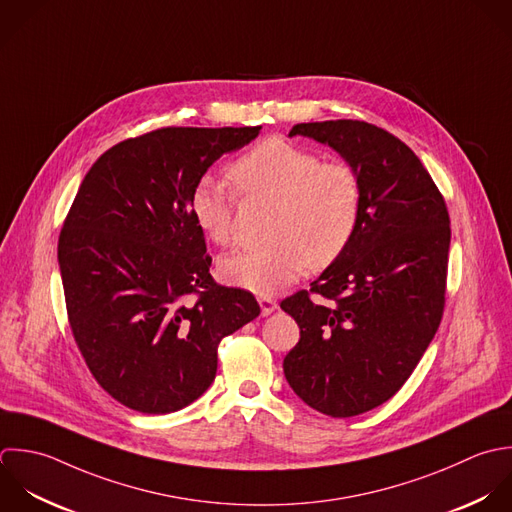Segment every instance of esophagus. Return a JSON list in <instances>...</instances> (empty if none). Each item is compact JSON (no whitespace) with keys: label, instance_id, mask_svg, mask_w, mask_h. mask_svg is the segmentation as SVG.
Masks as SVG:
<instances>
[{"label":"esophagus","instance_id":"esophagus-1","mask_svg":"<svg viewBox=\"0 0 512 512\" xmlns=\"http://www.w3.org/2000/svg\"><path fill=\"white\" fill-rule=\"evenodd\" d=\"M259 307H261V315L263 317H267V315H271L273 311H277V301L275 299H271V297H259Z\"/></svg>","mask_w":512,"mask_h":512}]
</instances>
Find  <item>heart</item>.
<instances>
[{"instance_id": "b5f03b06", "label": "heart", "mask_w": 512, "mask_h": 512, "mask_svg": "<svg viewBox=\"0 0 512 512\" xmlns=\"http://www.w3.org/2000/svg\"><path fill=\"white\" fill-rule=\"evenodd\" d=\"M237 191L273 199L269 243L243 247L221 259V275L247 291L271 295L293 283L303 269H325L349 247L361 215V181L343 161L321 157L297 143L269 137L253 145L229 167ZM235 195L203 175L189 211L197 227L215 243L231 241Z\"/></svg>"}]
</instances>
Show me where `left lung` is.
Masks as SVG:
<instances>
[{
  "label": "left lung",
  "mask_w": 512,
  "mask_h": 512,
  "mask_svg": "<svg viewBox=\"0 0 512 512\" xmlns=\"http://www.w3.org/2000/svg\"><path fill=\"white\" fill-rule=\"evenodd\" d=\"M337 151L361 181V215L345 253L281 303L299 329L285 379L311 409L355 417L389 401L433 341L445 307L449 213L421 159L365 121L299 123Z\"/></svg>",
  "instance_id": "left-lung-1"
}]
</instances>
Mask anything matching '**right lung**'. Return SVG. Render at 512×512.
Here are the masks:
<instances>
[{
	"mask_svg": "<svg viewBox=\"0 0 512 512\" xmlns=\"http://www.w3.org/2000/svg\"><path fill=\"white\" fill-rule=\"evenodd\" d=\"M257 127H163L107 149L63 223L57 261L75 343L121 405L175 413L215 379L217 347L261 309L213 281L189 195Z\"/></svg>",
	"mask_w": 512,
	"mask_h": 512,
	"instance_id": "add662e5",
	"label": "right lung"
}]
</instances>
